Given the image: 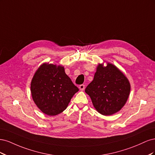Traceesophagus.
Instances as JSON below:
<instances>
[{
  "label": "esophagus",
  "instance_id": "obj_1",
  "mask_svg": "<svg viewBox=\"0 0 155 155\" xmlns=\"http://www.w3.org/2000/svg\"><path fill=\"white\" fill-rule=\"evenodd\" d=\"M79 89H80L81 91H84L85 90V85H80L79 87Z\"/></svg>",
  "mask_w": 155,
  "mask_h": 155
}]
</instances>
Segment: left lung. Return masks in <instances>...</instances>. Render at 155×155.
<instances>
[{"label":"left lung","instance_id":"obj_1","mask_svg":"<svg viewBox=\"0 0 155 155\" xmlns=\"http://www.w3.org/2000/svg\"><path fill=\"white\" fill-rule=\"evenodd\" d=\"M130 90L128 79L114 65L99 64L93 81L85 88L95 109L100 114H113L124 107Z\"/></svg>","mask_w":155,"mask_h":155}]
</instances>
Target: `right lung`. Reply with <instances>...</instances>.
<instances>
[{"label":"right lung","mask_w":155,"mask_h":155,"mask_svg":"<svg viewBox=\"0 0 155 155\" xmlns=\"http://www.w3.org/2000/svg\"><path fill=\"white\" fill-rule=\"evenodd\" d=\"M79 91L65 74L63 67L43 64L37 70L31 83V92L35 104L49 116L60 114Z\"/></svg>","instance_id":"right-lung-1"}]
</instances>
